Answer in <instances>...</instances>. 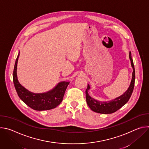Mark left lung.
Listing matches in <instances>:
<instances>
[{
  "instance_id": "obj_1",
  "label": "left lung",
  "mask_w": 149,
  "mask_h": 149,
  "mask_svg": "<svg viewBox=\"0 0 149 149\" xmlns=\"http://www.w3.org/2000/svg\"><path fill=\"white\" fill-rule=\"evenodd\" d=\"M129 58L131 61L132 67L133 70L132 74V79L129 88L122 95L116 98V99L111 101L101 102L95 100L94 98L91 97L89 95V94H88V91L90 88V87L89 85L88 84L87 88L86 89V101L89 107L93 111L101 114H111L119 110L124 105H125L127 102H128L133 91L135 82V70L133 61L132 58L131 52H130L129 53Z\"/></svg>"
}]
</instances>
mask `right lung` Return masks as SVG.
<instances>
[{
    "label": "right lung",
    "instance_id": "1",
    "mask_svg": "<svg viewBox=\"0 0 149 149\" xmlns=\"http://www.w3.org/2000/svg\"><path fill=\"white\" fill-rule=\"evenodd\" d=\"M19 52L16 59L13 72V80L16 91L19 98L31 109L37 110H48L55 108L63 100L65 90L70 82L59 83L52 90L42 94H35L30 92L21 85L17 77V63Z\"/></svg>",
    "mask_w": 149,
    "mask_h": 149
}]
</instances>
